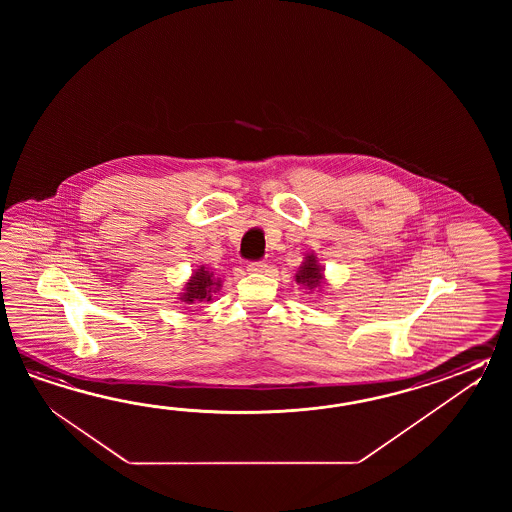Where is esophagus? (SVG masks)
<instances>
[{
	"label": "esophagus",
	"instance_id": "obj_1",
	"mask_svg": "<svg viewBox=\"0 0 512 512\" xmlns=\"http://www.w3.org/2000/svg\"><path fill=\"white\" fill-rule=\"evenodd\" d=\"M267 269V263L265 261H249V265H247V271L251 272H263Z\"/></svg>",
	"mask_w": 512,
	"mask_h": 512
}]
</instances>
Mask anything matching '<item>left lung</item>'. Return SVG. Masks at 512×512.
Masks as SVG:
<instances>
[{
	"label": "left lung",
	"mask_w": 512,
	"mask_h": 512,
	"mask_svg": "<svg viewBox=\"0 0 512 512\" xmlns=\"http://www.w3.org/2000/svg\"><path fill=\"white\" fill-rule=\"evenodd\" d=\"M322 271H320V267L316 265L315 258L313 256H307L304 261V265H302V271L298 272V276H296V282L305 283L307 287H316V285H320L322 282Z\"/></svg>",
	"instance_id": "left-lung-1"
}]
</instances>
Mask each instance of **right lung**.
I'll return each instance as SVG.
<instances>
[{
  "mask_svg": "<svg viewBox=\"0 0 512 512\" xmlns=\"http://www.w3.org/2000/svg\"><path fill=\"white\" fill-rule=\"evenodd\" d=\"M214 285H216V282L212 280V274L199 269L192 276V280L188 282V285H186V293L183 294V300H185L186 304L210 300L212 293H214Z\"/></svg>",
  "mask_w": 512,
  "mask_h": 512,
  "instance_id": "1",
  "label": "right lung"
}]
</instances>
